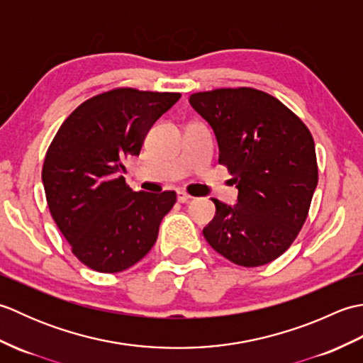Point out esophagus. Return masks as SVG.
<instances>
[{
  "label": "esophagus",
  "instance_id": "1",
  "mask_svg": "<svg viewBox=\"0 0 363 363\" xmlns=\"http://www.w3.org/2000/svg\"><path fill=\"white\" fill-rule=\"evenodd\" d=\"M190 199H191V196L189 194H186V191H184V190L177 191V201H179V203H182V204L184 203H189Z\"/></svg>",
  "mask_w": 363,
  "mask_h": 363
}]
</instances>
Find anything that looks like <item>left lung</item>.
<instances>
[{
  "label": "left lung",
  "mask_w": 363,
  "mask_h": 363,
  "mask_svg": "<svg viewBox=\"0 0 363 363\" xmlns=\"http://www.w3.org/2000/svg\"><path fill=\"white\" fill-rule=\"evenodd\" d=\"M189 101L213 129L218 162L238 189L234 206L212 198L217 212L204 238L240 267L269 264L299 234L317 189L311 130L279 99L251 87L198 91Z\"/></svg>",
  "instance_id": "8db88e82"
}]
</instances>
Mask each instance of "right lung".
I'll return each instance as SVG.
<instances>
[{
  "label": "right lung",
  "instance_id": "1",
  "mask_svg": "<svg viewBox=\"0 0 363 363\" xmlns=\"http://www.w3.org/2000/svg\"><path fill=\"white\" fill-rule=\"evenodd\" d=\"M181 94L113 89L68 115L46 151L42 181L52 220L84 265L120 273L157 240L174 191H133L123 173L150 128Z\"/></svg>",
  "mask_w": 363,
  "mask_h": 363
}]
</instances>
